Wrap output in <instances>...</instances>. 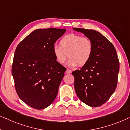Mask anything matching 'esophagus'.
<instances>
[{"label": "esophagus", "mask_w": 130, "mask_h": 130, "mask_svg": "<svg viewBox=\"0 0 130 130\" xmlns=\"http://www.w3.org/2000/svg\"><path fill=\"white\" fill-rule=\"evenodd\" d=\"M71 72H72V71H71V70H69V69H67V71H66V73H67V74H71Z\"/></svg>", "instance_id": "obj_1"}]
</instances>
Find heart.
<instances>
[{
  "label": "heart",
  "mask_w": 130,
  "mask_h": 130,
  "mask_svg": "<svg viewBox=\"0 0 130 130\" xmlns=\"http://www.w3.org/2000/svg\"><path fill=\"white\" fill-rule=\"evenodd\" d=\"M60 46L55 45L52 47L53 54L60 64L65 62L67 57L69 59V67L85 66L91 59L93 52L92 41L87 37L75 34L66 35L59 42Z\"/></svg>",
  "instance_id": "b5f03b06"
}]
</instances>
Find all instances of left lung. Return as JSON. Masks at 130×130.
<instances>
[{"label":"left lung","instance_id":"left-lung-1","mask_svg":"<svg viewBox=\"0 0 130 130\" xmlns=\"http://www.w3.org/2000/svg\"><path fill=\"white\" fill-rule=\"evenodd\" d=\"M92 41L91 59L80 70L72 72L76 94L81 101L92 107L108 101L117 85L120 63L112 43L101 33L92 29L73 28Z\"/></svg>","mask_w":130,"mask_h":130}]
</instances>
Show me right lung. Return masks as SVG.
I'll use <instances>...</instances> for the list:
<instances>
[{"instance_id": "obj_1", "label": "right lung", "mask_w": 130, "mask_h": 130, "mask_svg": "<svg viewBox=\"0 0 130 130\" xmlns=\"http://www.w3.org/2000/svg\"><path fill=\"white\" fill-rule=\"evenodd\" d=\"M65 29H38L16 47L12 74L20 99L30 107L44 109L52 103L66 68L56 61L52 47Z\"/></svg>"}]
</instances>
